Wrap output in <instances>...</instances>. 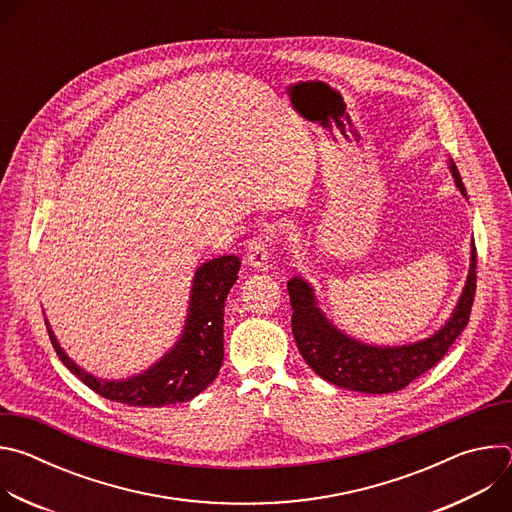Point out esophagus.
I'll use <instances>...</instances> for the list:
<instances>
[{
  "mask_svg": "<svg viewBox=\"0 0 512 512\" xmlns=\"http://www.w3.org/2000/svg\"><path fill=\"white\" fill-rule=\"evenodd\" d=\"M269 253H271L269 237L257 235L247 245V263L257 267V269H261V267L265 269L269 265Z\"/></svg>",
  "mask_w": 512,
  "mask_h": 512,
  "instance_id": "34e87169",
  "label": "esophagus"
}]
</instances>
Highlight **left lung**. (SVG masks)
Returning <instances> with one entry per match:
<instances>
[{
  "label": "left lung",
  "instance_id": "obj_1",
  "mask_svg": "<svg viewBox=\"0 0 512 512\" xmlns=\"http://www.w3.org/2000/svg\"><path fill=\"white\" fill-rule=\"evenodd\" d=\"M450 170L460 192L466 196V188L454 162ZM287 291L291 310H294L291 332H294L304 360L316 375L350 391L373 395L395 393L435 367L470 322L476 296V245L472 243L470 273L452 318L431 338L409 346L379 348L356 342L338 332L324 318L316 306L312 287L304 279L291 277L287 281Z\"/></svg>",
  "mask_w": 512,
  "mask_h": 512
}]
</instances>
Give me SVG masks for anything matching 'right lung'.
I'll use <instances>...</instances> for the list:
<instances>
[{"label":"right lung","instance_id":"obj_1","mask_svg":"<svg viewBox=\"0 0 512 512\" xmlns=\"http://www.w3.org/2000/svg\"><path fill=\"white\" fill-rule=\"evenodd\" d=\"M239 267L237 255L216 257L198 267L192 283L188 322L180 342L143 375L127 381H101L77 367L48 330L54 350L72 375L109 401L133 407H164L190 401L221 371L225 356V300L239 277Z\"/></svg>","mask_w":512,"mask_h":512}]
</instances>
